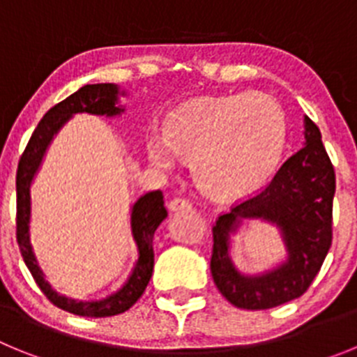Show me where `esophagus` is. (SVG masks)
<instances>
[{"instance_id":"obj_1","label":"esophagus","mask_w":357,"mask_h":357,"mask_svg":"<svg viewBox=\"0 0 357 357\" xmlns=\"http://www.w3.org/2000/svg\"><path fill=\"white\" fill-rule=\"evenodd\" d=\"M191 202L185 200V198H173L172 202H169V209L173 211V213H181V211H191Z\"/></svg>"}]
</instances>
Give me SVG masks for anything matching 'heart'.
I'll return each instance as SVG.
<instances>
[{
    "label": "heart",
    "mask_w": 357,
    "mask_h": 357,
    "mask_svg": "<svg viewBox=\"0 0 357 357\" xmlns=\"http://www.w3.org/2000/svg\"><path fill=\"white\" fill-rule=\"evenodd\" d=\"M288 119L275 98L234 93L204 98L173 112L164 134L150 132L151 162L169 168L175 151L193 159V175L206 193L247 195L268 181L286 146Z\"/></svg>",
    "instance_id": "b5f03b06"
}]
</instances>
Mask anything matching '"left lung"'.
I'll use <instances>...</instances> for the list:
<instances>
[{"label":"left lung","instance_id":"obj_1","mask_svg":"<svg viewBox=\"0 0 357 357\" xmlns=\"http://www.w3.org/2000/svg\"><path fill=\"white\" fill-rule=\"evenodd\" d=\"M336 175L318 127L305 118V146L293 153L272 181L218 216L213 225L211 273L214 284L239 309H270L307 291L333 243ZM241 217L277 222L289 247V261L259 278L237 273L228 257V234Z\"/></svg>","mask_w":357,"mask_h":357}]
</instances>
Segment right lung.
<instances>
[{
	"mask_svg": "<svg viewBox=\"0 0 357 357\" xmlns=\"http://www.w3.org/2000/svg\"><path fill=\"white\" fill-rule=\"evenodd\" d=\"M118 98V87L112 84H93L84 85L77 93H73L61 103L44 114L37 128L31 134L23 155L17 164V175H15V191H17V214H15V236H17L19 250L23 255L24 263L30 270L31 277L36 279L40 291L46 295L50 302L56 307L64 309L68 313L78 314V317L102 318L114 317V314L125 313L135 302L139 301L141 295L146 289L148 282L153 272V234L157 227L160 225L164 218L168 216V211L164 207L162 191H151L141 197L132 207V234H134L139 257L135 263L134 272L127 284L123 286L114 295L107 296L98 302H77L66 296L56 295L52 286L46 282L39 264H37L36 255L30 245V232H28V223H30V184L31 178L39 169V164L43 160L44 151L48 148L53 135L61 130V127L77 112H89V114L100 116H116L123 109L116 107Z\"/></svg>",
	"mask_w": 357,
	"mask_h": 357,
	"instance_id": "1",
	"label": "right lung"
}]
</instances>
